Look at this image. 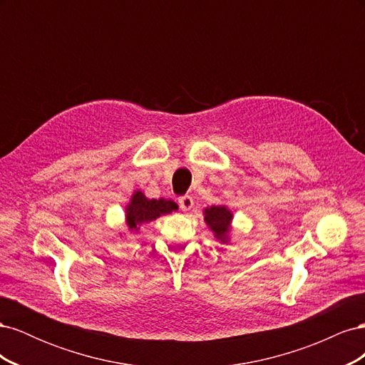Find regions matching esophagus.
Returning <instances> with one entry per match:
<instances>
[{"mask_svg":"<svg viewBox=\"0 0 365 365\" xmlns=\"http://www.w3.org/2000/svg\"><path fill=\"white\" fill-rule=\"evenodd\" d=\"M178 202H180V207L182 212H189V210L193 207V197L189 195H184L180 197Z\"/></svg>","mask_w":365,"mask_h":365,"instance_id":"esophagus-1","label":"esophagus"}]
</instances>
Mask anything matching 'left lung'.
I'll use <instances>...</instances> for the list:
<instances>
[{
  "instance_id": "8db88e82",
  "label": "left lung",
  "mask_w": 365,
  "mask_h": 365,
  "mask_svg": "<svg viewBox=\"0 0 365 365\" xmlns=\"http://www.w3.org/2000/svg\"><path fill=\"white\" fill-rule=\"evenodd\" d=\"M204 220L220 244H228L233 213L225 205H212L204 210Z\"/></svg>"
}]
</instances>
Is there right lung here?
Segmentation results:
<instances>
[{
  "mask_svg": "<svg viewBox=\"0 0 365 365\" xmlns=\"http://www.w3.org/2000/svg\"><path fill=\"white\" fill-rule=\"evenodd\" d=\"M178 210V204L172 200H149L141 190H135L126 205V227L132 233L140 230L143 224H149L163 215H169Z\"/></svg>",
  "mask_w": 365,
  "mask_h": 365,
  "instance_id": "obj_1",
  "label": "right lung"
}]
</instances>
